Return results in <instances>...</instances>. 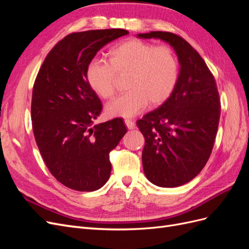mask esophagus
<instances>
[{"label":"esophagus","instance_id":"1","mask_svg":"<svg viewBox=\"0 0 249 249\" xmlns=\"http://www.w3.org/2000/svg\"><path fill=\"white\" fill-rule=\"evenodd\" d=\"M124 124H125V125H126V127L127 129H130V130H133V129H135V125H136V124H135V122L134 120H132V119H124Z\"/></svg>","mask_w":249,"mask_h":249}]
</instances>
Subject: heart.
I'll return each instance as SVG.
<instances>
[{"instance_id":"obj_1","label":"heart","mask_w":249,"mask_h":249,"mask_svg":"<svg viewBox=\"0 0 249 249\" xmlns=\"http://www.w3.org/2000/svg\"><path fill=\"white\" fill-rule=\"evenodd\" d=\"M108 62L94 60L86 70L87 84L101 99L116 93L117 78L126 77L125 94L109 103L111 117H132L144 109L166 102L178 80V59L168 46H156L141 39L120 42L107 53Z\"/></svg>"}]
</instances>
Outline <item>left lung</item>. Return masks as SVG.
<instances>
[{
    "mask_svg": "<svg viewBox=\"0 0 249 249\" xmlns=\"http://www.w3.org/2000/svg\"><path fill=\"white\" fill-rule=\"evenodd\" d=\"M138 37L166 41L178 57V80L172 94L137 122L145 140L142 164L147 179L159 187H178L198 175L212 153L221 111L216 81L183 37L162 31Z\"/></svg>",
    "mask_w": 249,
    "mask_h": 249,
    "instance_id": "left-lung-1",
    "label": "left lung"
}]
</instances>
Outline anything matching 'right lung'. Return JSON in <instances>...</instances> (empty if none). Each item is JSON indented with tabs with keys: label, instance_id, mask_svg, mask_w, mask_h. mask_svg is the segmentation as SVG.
<instances>
[{
	"label": "right lung",
	"instance_id": "right-lung-1",
	"mask_svg": "<svg viewBox=\"0 0 249 249\" xmlns=\"http://www.w3.org/2000/svg\"><path fill=\"white\" fill-rule=\"evenodd\" d=\"M124 29L74 32L56 43L39 69L32 92L36 144L55 178L77 191L100 189L110 178L109 154L126 133L122 118L92 125L103 109L87 84L88 64Z\"/></svg>",
	"mask_w": 249,
	"mask_h": 249
}]
</instances>
